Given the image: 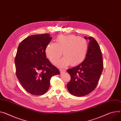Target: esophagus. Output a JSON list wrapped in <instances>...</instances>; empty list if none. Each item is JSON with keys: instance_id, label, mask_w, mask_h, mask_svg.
<instances>
[{"instance_id": "obj_1", "label": "esophagus", "mask_w": 121, "mask_h": 121, "mask_svg": "<svg viewBox=\"0 0 121 121\" xmlns=\"http://www.w3.org/2000/svg\"><path fill=\"white\" fill-rule=\"evenodd\" d=\"M60 72L61 73H63L64 72H65V69H60Z\"/></svg>"}]
</instances>
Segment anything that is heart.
Segmentation results:
<instances>
[{
	"mask_svg": "<svg viewBox=\"0 0 121 121\" xmlns=\"http://www.w3.org/2000/svg\"><path fill=\"white\" fill-rule=\"evenodd\" d=\"M89 45L84 38L73 35H60L56 39V43H48L45 48V53L52 63H56L61 56L56 65L64 67L69 64L76 66L82 63L87 56Z\"/></svg>",
	"mask_w": 121,
	"mask_h": 121,
	"instance_id": "b5f03b06",
	"label": "heart"
}]
</instances>
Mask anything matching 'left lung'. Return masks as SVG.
I'll return each instance as SVG.
<instances>
[{
	"label": "left lung",
	"instance_id": "8db88e82",
	"mask_svg": "<svg viewBox=\"0 0 121 121\" xmlns=\"http://www.w3.org/2000/svg\"><path fill=\"white\" fill-rule=\"evenodd\" d=\"M84 38L90 40L85 59L67 70L71 76L67 88L71 95L78 97L87 95L95 89L103 69L101 51L97 41L91 37Z\"/></svg>",
	"mask_w": 121,
	"mask_h": 121
}]
</instances>
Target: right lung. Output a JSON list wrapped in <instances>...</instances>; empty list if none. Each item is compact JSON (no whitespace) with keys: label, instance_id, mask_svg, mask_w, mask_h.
Returning a JSON list of instances; mask_svg holds the SVG:
<instances>
[{"label":"right lung","instance_id":"obj_1","mask_svg":"<svg viewBox=\"0 0 121 121\" xmlns=\"http://www.w3.org/2000/svg\"><path fill=\"white\" fill-rule=\"evenodd\" d=\"M52 38L49 34L34 35L21 41L15 59L19 81L30 94L40 95L49 89L51 78L60 71L46 58L45 48Z\"/></svg>","mask_w":121,"mask_h":121}]
</instances>
